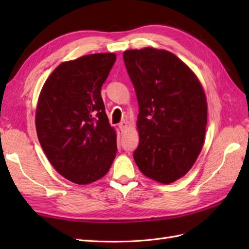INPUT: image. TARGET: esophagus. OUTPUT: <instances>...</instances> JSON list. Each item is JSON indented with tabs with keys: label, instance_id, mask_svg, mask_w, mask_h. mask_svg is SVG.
I'll return each instance as SVG.
<instances>
[{
	"label": "esophagus",
	"instance_id": "1",
	"mask_svg": "<svg viewBox=\"0 0 249 249\" xmlns=\"http://www.w3.org/2000/svg\"><path fill=\"white\" fill-rule=\"evenodd\" d=\"M119 127L122 131H125L126 129H127V122H125V121L121 122V123L119 124Z\"/></svg>",
	"mask_w": 249,
	"mask_h": 249
}]
</instances>
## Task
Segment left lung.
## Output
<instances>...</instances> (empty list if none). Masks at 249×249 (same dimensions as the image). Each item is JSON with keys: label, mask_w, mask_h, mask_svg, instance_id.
Masks as SVG:
<instances>
[{"label": "left lung", "mask_w": 249, "mask_h": 249, "mask_svg": "<svg viewBox=\"0 0 249 249\" xmlns=\"http://www.w3.org/2000/svg\"><path fill=\"white\" fill-rule=\"evenodd\" d=\"M123 59L139 105L134 160L145 177L170 184L189 171L202 149L204 91L189 67L169 51L127 50Z\"/></svg>", "instance_id": "1"}]
</instances>
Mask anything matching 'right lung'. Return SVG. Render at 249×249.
<instances>
[{
  "mask_svg": "<svg viewBox=\"0 0 249 249\" xmlns=\"http://www.w3.org/2000/svg\"><path fill=\"white\" fill-rule=\"evenodd\" d=\"M115 59L114 53H96L62 63L39 95V143L55 170L76 184L106 176L118 151L100 94Z\"/></svg>",
  "mask_w": 249,
  "mask_h": 249,
  "instance_id": "1",
  "label": "right lung"
}]
</instances>
